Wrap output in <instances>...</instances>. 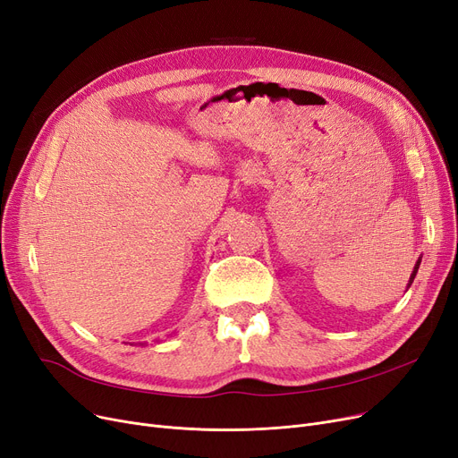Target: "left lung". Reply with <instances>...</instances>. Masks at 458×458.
I'll return each mask as SVG.
<instances>
[{
	"label": "left lung",
	"instance_id": "1",
	"mask_svg": "<svg viewBox=\"0 0 458 458\" xmlns=\"http://www.w3.org/2000/svg\"><path fill=\"white\" fill-rule=\"evenodd\" d=\"M420 266H421V258L420 260L415 262V266H413V271H411V275H410V281H408V286H406V290L411 286V283H413V278H415V275H417V269H420Z\"/></svg>",
	"mask_w": 458,
	"mask_h": 458
}]
</instances>
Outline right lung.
I'll use <instances>...</instances> for the list:
<instances>
[{
	"instance_id": "obj_1",
	"label": "right lung",
	"mask_w": 458,
	"mask_h": 458,
	"mask_svg": "<svg viewBox=\"0 0 458 458\" xmlns=\"http://www.w3.org/2000/svg\"><path fill=\"white\" fill-rule=\"evenodd\" d=\"M138 344H140V346H144V343H138Z\"/></svg>"
}]
</instances>
